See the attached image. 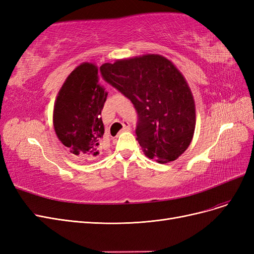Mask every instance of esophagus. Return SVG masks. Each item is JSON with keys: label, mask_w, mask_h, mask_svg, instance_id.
<instances>
[{"label": "esophagus", "mask_w": 254, "mask_h": 254, "mask_svg": "<svg viewBox=\"0 0 254 254\" xmlns=\"http://www.w3.org/2000/svg\"><path fill=\"white\" fill-rule=\"evenodd\" d=\"M123 129L121 130V131L123 132V131H129L130 130V125H129V123L128 122H124V124H123Z\"/></svg>", "instance_id": "34e87169"}]
</instances>
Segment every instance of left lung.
Listing matches in <instances>:
<instances>
[{
    "mask_svg": "<svg viewBox=\"0 0 254 254\" xmlns=\"http://www.w3.org/2000/svg\"><path fill=\"white\" fill-rule=\"evenodd\" d=\"M102 75L133 104L136 140L146 156L167 163L187 150L195 131V102L172 61L155 54L121 59L105 64Z\"/></svg>",
    "mask_w": 254,
    "mask_h": 254,
    "instance_id": "8db88e82",
    "label": "left lung"
}]
</instances>
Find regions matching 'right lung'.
Returning <instances> with one entry per match:
<instances>
[{
    "label": "right lung",
    "instance_id": "1",
    "mask_svg": "<svg viewBox=\"0 0 254 254\" xmlns=\"http://www.w3.org/2000/svg\"><path fill=\"white\" fill-rule=\"evenodd\" d=\"M107 95L98 83V67L89 63L76 67L59 90L54 106V128L73 155L93 159L99 153V141L105 132L101 113Z\"/></svg>",
    "mask_w": 254,
    "mask_h": 254
}]
</instances>
